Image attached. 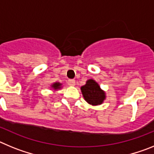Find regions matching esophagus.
Listing matches in <instances>:
<instances>
[{"mask_svg": "<svg viewBox=\"0 0 154 154\" xmlns=\"http://www.w3.org/2000/svg\"><path fill=\"white\" fill-rule=\"evenodd\" d=\"M68 83H69V85H71V86H74V85H75V80L69 79V81H68Z\"/></svg>", "mask_w": 154, "mask_h": 154, "instance_id": "esophagus-1", "label": "esophagus"}]
</instances>
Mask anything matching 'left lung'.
<instances>
[{
	"label": "left lung",
	"mask_w": 154,
	"mask_h": 154,
	"mask_svg": "<svg viewBox=\"0 0 154 154\" xmlns=\"http://www.w3.org/2000/svg\"><path fill=\"white\" fill-rule=\"evenodd\" d=\"M81 91L85 101L92 106L102 104L106 99L105 92L93 79L87 80L85 85L81 87Z\"/></svg>",
	"instance_id": "8db88e82"
}]
</instances>
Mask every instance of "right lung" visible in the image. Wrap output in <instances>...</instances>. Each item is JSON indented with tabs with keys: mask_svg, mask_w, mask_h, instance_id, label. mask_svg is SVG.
Segmentation results:
<instances>
[{
	"mask_svg": "<svg viewBox=\"0 0 154 154\" xmlns=\"http://www.w3.org/2000/svg\"><path fill=\"white\" fill-rule=\"evenodd\" d=\"M61 85H62V84L59 83V82H55L51 85V88L54 90H58V89H61Z\"/></svg>",
	"mask_w": 154,
	"mask_h": 154,
	"instance_id": "add662e5",
	"label": "right lung"
}]
</instances>
